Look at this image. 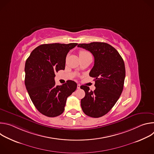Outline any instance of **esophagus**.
Segmentation results:
<instances>
[{"mask_svg": "<svg viewBox=\"0 0 154 154\" xmlns=\"http://www.w3.org/2000/svg\"><path fill=\"white\" fill-rule=\"evenodd\" d=\"M80 85H77V89H80Z\"/></svg>", "mask_w": 154, "mask_h": 154, "instance_id": "1", "label": "esophagus"}]
</instances>
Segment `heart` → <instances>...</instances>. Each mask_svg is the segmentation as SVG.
<instances>
[{
    "instance_id": "heart-1",
    "label": "heart",
    "mask_w": 154,
    "mask_h": 154,
    "mask_svg": "<svg viewBox=\"0 0 154 154\" xmlns=\"http://www.w3.org/2000/svg\"><path fill=\"white\" fill-rule=\"evenodd\" d=\"M79 57H84V56L90 55V54L88 52L85 51H80L79 53Z\"/></svg>"
}]
</instances>
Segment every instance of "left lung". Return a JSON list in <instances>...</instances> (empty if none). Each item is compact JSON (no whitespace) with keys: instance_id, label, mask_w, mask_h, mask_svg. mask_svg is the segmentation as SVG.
Masks as SVG:
<instances>
[{"instance_id":"obj_1","label":"left lung","mask_w":154,"mask_h":154,"mask_svg":"<svg viewBox=\"0 0 154 154\" xmlns=\"http://www.w3.org/2000/svg\"><path fill=\"white\" fill-rule=\"evenodd\" d=\"M78 47L90 51L94 57L90 76L94 78L96 89L82 85L85 92L81 99L83 112L87 116L99 118L106 115L115 105L123 90L125 77L124 60L119 52L105 42L79 44Z\"/></svg>"}]
</instances>
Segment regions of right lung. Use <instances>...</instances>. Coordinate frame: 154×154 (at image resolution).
Returning a JSON list of instances; mask_svg holds the SVG:
<instances>
[{
    "label": "right lung",
    "instance_id": "1",
    "mask_svg": "<svg viewBox=\"0 0 154 154\" xmlns=\"http://www.w3.org/2000/svg\"><path fill=\"white\" fill-rule=\"evenodd\" d=\"M77 43H53L35 48L25 65V85L29 95L38 110L48 117L62 114L68 96L77 88V83L68 80L56 85L55 73L65 68L66 57Z\"/></svg>",
    "mask_w": 154,
    "mask_h": 154
}]
</instances>
